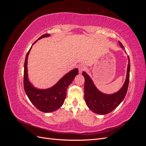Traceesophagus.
<instances>
[{"label": "esophagus", "instance_id": "esophagus-1", "mask_svg": "<svg viewBox=\"0 0 146 146\" xmlns=\"http://www.w3.org/2000/svg\"><path fill=\"white\" fill-rule=\"evenodd\" d=\"M86 69L85 66L83 64H80L78 66V70H79V73H82L83 71H84Z\"/></svg>", "mask_w": 146, "mask_h": 146}]
</instances>
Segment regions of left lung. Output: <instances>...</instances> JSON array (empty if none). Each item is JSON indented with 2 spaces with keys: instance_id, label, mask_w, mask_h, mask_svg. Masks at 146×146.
Segmentation results:
<instances>
[{
  "instance_id": "1",
  "label": "left lung",
  "mask_w": 146,
  "mask_h": 146,
  "mask_svg": "<svg viewBox=\"0 0 146 146\" xmlns=\"http://www.w3.org/2000/svg\"><path fill=\"white\" fill-rule=\"evenodd\" d=\"M119 44L122 49H124V47L120 41H119ZM128 60L129 63L125 81L121 89L114 94H106L100 92L90 77L85 72H83L82 75L85 77V100L88 107L92 111L99 114H107L115 109L125 98L130 78V63L129 56Z\"/></svg>"
}]
</instances>
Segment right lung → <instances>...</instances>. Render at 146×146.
Returning a JSON list of instances; mask_svg holds the SVG:
<instances>
[{"mask_svg":"<svg viewBox=\"0 0 146 146\" xmlns=\"http://www.w3.org/2000/svg\"><path fill=\"white\" fill-rule=\"evenodd\" d=\"M49 36V34H44L39 37L38 39ZM37 41H35L32 46ZM32 46L26 55L24 63V87L25 92L31 102L39 111L44 113L55 111L64 104L66 98L67 88L72 82L75 77L78 74V70L76 68L70 70L51 88L45 90L38 89L32 85L28 78L27 60Z\"/></svg>","mask_w":146,"mask_h":146,"instance_id":"1","label":"right lung"}]
</instances>
